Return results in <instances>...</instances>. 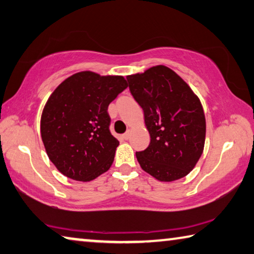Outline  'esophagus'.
Wrapping results in <instances>:
<instances>
[{
  "mask_svg": "<svg viewBox=\"0 0 254 254\" xmlns=\"http://www.w3.org/2000/svg\"><path fill=\"white\" fill-rule=\"evenodd\" d=\"M129 137H130V131L128 130L127 132H125V134L123 135V139H125V140H127V139H129Z\"/></svg>",
  "mask_w": 254,
  "mask_h": 254,
  "instance_id": "34e87169",
  "label": "esophagus"
}]
</instances>
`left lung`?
<instances>
[{"label": "left lung", "instance_id": "obj_1", "mask_svg": "<svg viewBox=\"0 0 254 254\" xmlns=\"http://www.w3.org/2000/svg\"><path fill=\"white\" fill-rule=\"evenodd\" d=\"M134 99L144 110L148 147L136 152L140 167L162 182L189 174L201 157L205 116L198 98L179 74L165 65L127 77Z\"/></svg>", "mask_w": 254, "mask_h": 254}]
</instances>
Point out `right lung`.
<instances>
[{"label": "right lung", "instance_id": "add662e5", "mask_svg": "<svg viewBox=\"0 0 254 254\" xmlns=\"http://www.w3.org/2000/svg\"><path fill=\"white\" fill-rule=\"evenodd\" d=\"M126 88L120 75L82 71L52 92L42 113L41 137L62 174L89 182L109 170L119 141L109 129L108 106Z\"/></svg>", "mask_w": 254, "mask_h": 254}]
</instances>
